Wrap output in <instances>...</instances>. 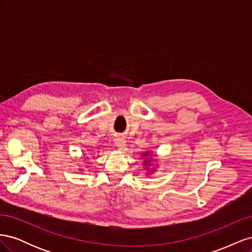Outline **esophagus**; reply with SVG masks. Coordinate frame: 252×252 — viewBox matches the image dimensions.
Wrapping results in <instances>:
<instances>
[{"label": "esophagus", "mask_w": 252, "mask_h": 252, "mask_svg": "<svg viewBox=\"0 0 252 252\" xmlns=\"http://www.w3.org/2000/svg\"><path fill=\"white\" fill-rule=\"evenodd\" d=\"M125 139L123 138V136H117L116 139H114V145L119 148V149H123L125 147Z\"/></svg>", "instance_id": "1"}]
</instances>
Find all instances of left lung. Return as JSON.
Here are the masks:
<instances>
[{
    "instance_id": "1",
    "label": "left lung",
    "mask_w": 252,
    "mask_h": 252,
    "mask_svg": "<svg viewBox=\"0 0 252 252\" xmlns=\"http://www.w3.org/2000/svg\"><path fill=\"white\" fill-rule=\"evenodd\" d=\"M142 157H144L145 158V159H144V166L145 167H148V166H150V159H149V158L151 157V151H148V152H144V154L142 155ZM152 171H154V169L152 170H150V171H148L147 173L148 174H150Z\"/></svg>"
}]
</instances>
